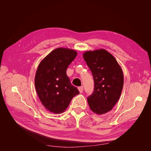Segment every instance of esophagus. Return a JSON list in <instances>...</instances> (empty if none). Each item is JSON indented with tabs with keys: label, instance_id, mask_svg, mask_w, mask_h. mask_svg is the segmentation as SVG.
I'll return each instance as SVG.
<instances>
[{
	"label": "esophagus",
	"instance_id": "obj_1",
	"mask_svg": "<svg viewBox=\"0 0 151 151\" xmlns=\"http://www.w3.org/2000/svg\"><path fill=\"white\" fill-rule=\"evenodd\" d=\"M78 89H79V91L80 93H82L83 92V86L79 87V88H78Z\"/></svg>",
	"mask_w": 151,
	"mask_h": 151
}]
</instances>
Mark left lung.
I'll list each match as a JSON object with an SVG mask.
<instances>
[{"label":"left lung","instance_id":"obj_1","mask_svg":"<svg viewBox=\"0 0 151 151\" xmlns=\"http://www.w3.org/2000/svg\"><path fill=\"white\" fill-rule=\"evenodd\" d=\"M83 58L94 83V92L88 98L89 108L97 115H103L111 111L120 97L122 69L115 58L104 49L85 52Z\"/></svg>","mask_w":151,"mask_h":151}]
</instances>
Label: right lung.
I'll list each match as a JSON object with an SVG mask.
<instances>
[{"instance_id": "right-lung-1", "label": "right lung", "mask_w": 151, "mask_h": 151, "mask_svg": "<svg viewBox=\"0 0 151 151\" xmlns=\"http://www.w3.org/2000/svg\"><path fill=\"white\" fill-rule=\"evenodd\" d=\"M77 55L76 50L58 48L41 61L36 72L35 84L38 98L49 111L60 114L79 93L66 74L67 68Z\"/></svg>"}]
</instances>
